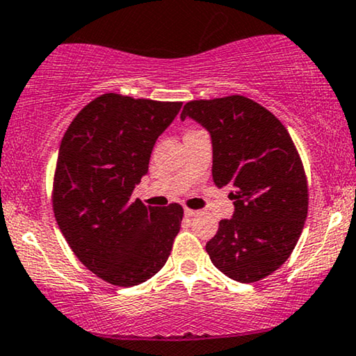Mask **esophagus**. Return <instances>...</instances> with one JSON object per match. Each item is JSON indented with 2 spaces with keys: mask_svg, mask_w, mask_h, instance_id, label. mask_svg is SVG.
<instances>
[{
  "mask_svg": "<svg viewBox=\"0 0 356 356\" xmlns=\"http://www.w3.org/2000/svg\"><path fill=\"white\" fill-rule=\"evenodd\" d=\"M184 213H185V216H187V218H193V216H197V214H198V211H195V209H190V208H185Z\"/></svg>",
  "mask_w": 356,
  "mask_h": 356,
  "instance_id": "1",
  "label": "esophagus"
}]
</instances>
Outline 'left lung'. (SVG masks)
Instances as JSON below:
<instances>
[{
	"label": "left lung",
	"mask_w": 356,
	"mask_h": 356,
	"mask_svg": "<svg viewBox=\"0 0 356 356\" xmlns=\"http://www.w3.org/2000/svg\"><path fill=\"white\" fill-rule=\"evenodd\" d=\"M185 118L211 135L213 180L230 188L235 207L207 252L227 277L257 282L287 261L303 230L308 182L300 154L282 122L242 95L193 99Z\"/></svg>",
	"instance_id": "8db88e82"
}]
</instances>
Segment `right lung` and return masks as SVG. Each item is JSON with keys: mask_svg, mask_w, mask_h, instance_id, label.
<instances>
[{"mask_svg": "<svg viewBox=\"0 0 356 356\" xmlns=\"http://www.w3.org/2000/svg\"><path fill=\"white\" fill-rule=\"evenodd\" d=\"M180 106L104 93L74 118L61 140L54 218L80 263L113 285L145 282L171 254L182 207H145L132 192Z\"/></svg>", "mask_w": 356, "mask_h": 356, "instance_id": "1", "label": "right lung"}]
</instances>
